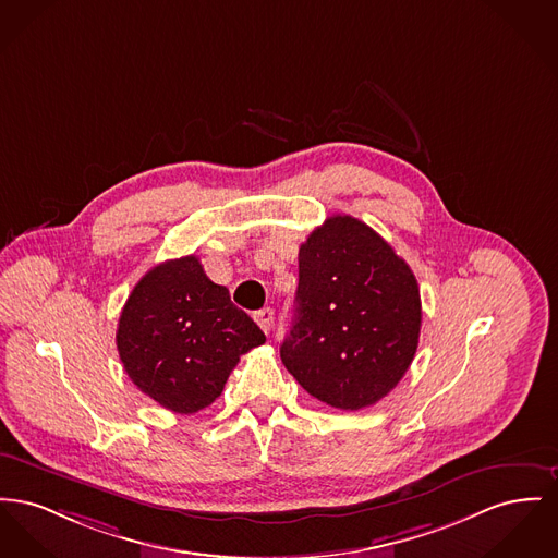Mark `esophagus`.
<instances>
[{"mask_svg": "<svg viewBox=\"0 0 558 558\" xmlns=\"http://www.w3.org/2000/svg\"><path fill=\"white\" fill-rule=\"evenodd\" d=\"M255 323L262 327L265 335H269L271 328H274V310L263 307L259 312H255Z\"/></svg>", "mask_w": 558, "mask_h": 558, "instance_id": "34e87169", "label": "esophagus"}]
</instances>
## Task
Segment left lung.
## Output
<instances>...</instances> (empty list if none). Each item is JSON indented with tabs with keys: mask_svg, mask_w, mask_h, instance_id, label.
I'll return each mask as SVG.
<instances>
[{
	"mask_svg": "<svg viewBox=\"0 0 558 558\" xmlns=\"http://www.w3.org/2000/svg\"><path fill=\"white\" fill-rule=\"evenodd\" d=\"M420 328L417 280L377 231L332 215L301 244L280 359L305 392L343 411L375 404L411 366Z\"/></svg>",
	"mask_w": 558,
	"mask_h": 558,
	"instance_id": "1",
	"label": "left lung"
}]
</instances>
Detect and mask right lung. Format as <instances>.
Listing matches in <instances>:
<instances>
[{
	"label": "right lung",
	"instance_id": "1",
	"mask_svg": "<svg viewBox=\"0 0 558 558\" xmlns=\"http://www.w3.org/2000/svg\"><path fill=\"white\" fill-rule=\"evenodd\" d=\"M263 341L262 328L194 255L149 269L126 299L116 332L132 384L181 415L213 404L240 356Z\"/></svg>",
	"mask_w": 558,
	"mask_h": 558
}]
</instances>
